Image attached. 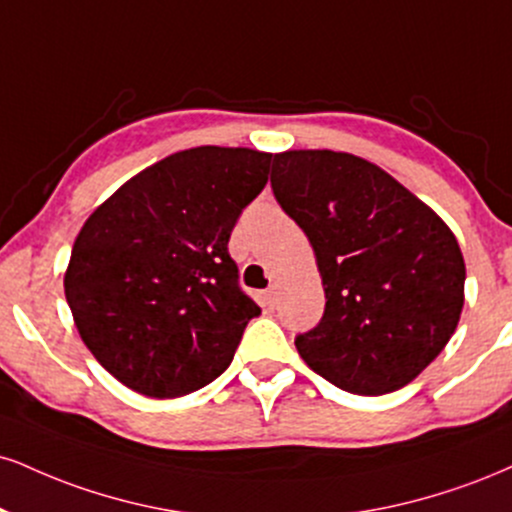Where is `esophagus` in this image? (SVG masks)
<instances>
[{
    "label": "esophagus",
    "mask_w": 512,
    "mask_h": 512,
    "mask_svg": "<svg viewBox=\"0 0 512 512\" xmlns=\"http://www.w3.org/2000/svg\"><path fill=\"white\" fill-rule=\"evenodd\" d=\"M262 303H264V307H269V310H274V307H276V286H269L267 291L262 293Z\"/></svg>",
    "instance_id": "obj_1"
}]
</instances>
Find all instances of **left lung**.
I'll return each mask as SVG.
<instances>
[{
  "label": "left lung",
  "instance_id": "1",
  "mask_svg": "<svg viewBox=\"0 0 512 512\" xmlns=\"http://www.w3.org/2000/svg\"><path fill=\"white\" fill-rule=\"evenodd\" d=\"M272 190L315 250L326 295L295 336L307 367L338 389H403L451 341L465 303L453 231L396 178L348 152L274 155Z\"/></svg>",
  "mask_w": 512,
  "mask_h": 512
}]
</instances>
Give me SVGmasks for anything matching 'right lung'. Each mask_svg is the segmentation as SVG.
I'll use <instances>...</instances> for the list:
<instances>
[{
	"label": "right lung",
	"instance_id": "right-lung-1",
	"mask_svg": "<svg viewBox=\"0 0 512 512\" xmlns=\"http://www.w3.org/2000/svg\"><path fill=\"white\" fill-rule=\"evenodd\" d=\"M272 155L193 147L147 166L80 229L66 303L90 353L128 389L176 398L231 365L260 307L238 286L233 226Z\"/></svg>",
	"mask_w": 512,
	"mask_h": 512
}]
</instances>
